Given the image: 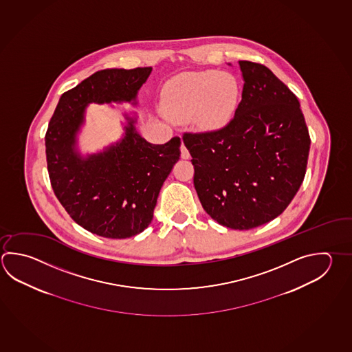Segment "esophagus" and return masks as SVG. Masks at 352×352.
Returning a JSON list of instances; mask_svg holds the SVG:
<instances>
[{
  "instance_id": "obj_1",
  "label": "esophagus",
  "mask_w": 352,
  "mask_h": 352,
  "mask_svg": "<svg viewBox=\"0 0 352 352\" xmlns=\"http://www.w3.org/2000/svg\"><path fill=\"white\" fill-rule=\"evenodd\" d=\"M180 157L183 160H189L190 158V153L186 149V146L184 144H182V146H180Z\"/></svg>"
}]
</instances>
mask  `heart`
Wrapping results in <instances>:
<instances>
[{
  "label": "heart",
  "mask_w": 352,
  "mask_h": 352,
  "mask_svg": "<svg viewBox=\"0 0 352 352\" xmlns=\"http://www.w3.org/2000/svg\"><path fill=\"white\" fill-rule=\"evenodd\" d=\"M240 94L239 80L229 72H188L166 83L162 92V107L170 120L192 118L203 131H219L234 118Z\"/></svg>",
  "instance_id": "heart-1"
}]
</instances>
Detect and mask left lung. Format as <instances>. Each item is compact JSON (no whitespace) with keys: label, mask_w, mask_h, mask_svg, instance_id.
Instances as JSON below:
<instances>
[{"label":"left lung","mask_w":352,"mask_h":352,"mask_svg":"<svg viewBox=\"0 0 352 352\" xmlns=\"http://www.w3.org/2000/svg\"><path fill=\"white\" fill-rule=\"evenodd\" d=\"M241 100L223 129L184 133L200 203L220 226L249 230L275 219L305 177L310 135L294 93L267 67L239 60Z\"/></svg>","instance_id":"left-lung-1"}]
</instances>
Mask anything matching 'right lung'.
Listing matches in <instances>:
<instances>
[{"label": "right lung", "mask_w": 352, "mask_h": 352, "mask_svg": "<svg viewBox=\"0 0 352 352\" xmlns=\"http://www.w3.org/2000/svg\"><path fill=\"white\" fill-rule=\"evenodd\" d=\"M152 67L98 71L60 96L48 124L47 169L57 199L88 232L126 239L151 224L160 188L180 157V138L152 144L135 131L137 117L124 113L122 140L83 157L77 134L89 103L137 106V94Z\"/></svg>", "instance_id": "add662e5"}]
</instances>
